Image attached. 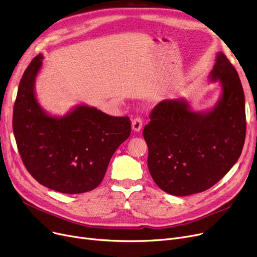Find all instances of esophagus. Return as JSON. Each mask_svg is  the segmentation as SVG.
I'll use <instances>...</instances> for the list:
<instances>
[{"mask_svg":"<svg viewBox=\"0 0 257 257\" xmlns=\"http://www.w3.org/2000/svg\"><path fill=\"white\" fill-rule=\"evenodd\" d=\"M143 127V120L141 117H136L132 120V130L136 132H140Z\"/></svg>","mask_w":257,"mask_h":257,"instance_id":"1","label":"esophagus"}]
</instances>
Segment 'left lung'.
<instances>
[{
  "label": "left lung",
  "instance_id": "8db88e82",
  "mask_svg": "<svg viewBox=\"0 0 257 257\" xmlns=\"http://www.w3.org/2000/svg\"><path fill=\"white\" fill-rule=\"evenodd\" d=\"M208 77L221 86L211 108L194 111L183 98L166 99L155 106L143 131L151 176L161 190L174 196L208 190L234 166L244 147V90L222 52L217 53Z\"/></svg>",
  "mask_w": 257,
  "mask_h": 257
}]
</instances>
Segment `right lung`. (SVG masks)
<instances>
[{"mask_svg": "<svg viewBox=\"0 0 257 257\" xmlns=\"http://www.w3.org/2000/svg\"><path fill=\"white\" fill-rule=\"evenodd\" d=\"M43 59L39 54L31 61L19 85L12 119L19 152L40 184L63 194L89 192L102 182L113 153L129 138L130 119L85 104L62 116L48 113L35 93Z\"/></svg>", "mask_w": 257, "mask_h": 257, "instance_id": "obj_1", "label": "right lung"}]
</instances>
